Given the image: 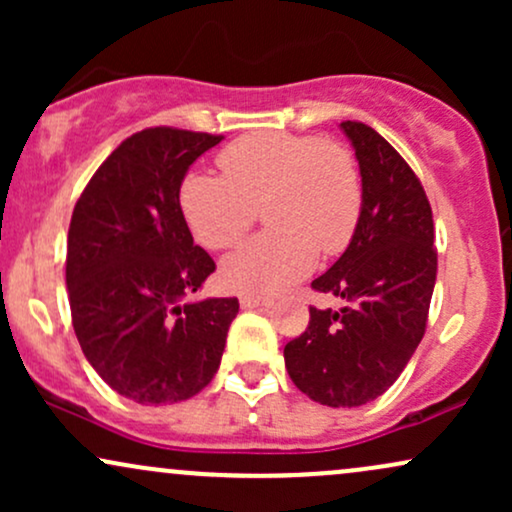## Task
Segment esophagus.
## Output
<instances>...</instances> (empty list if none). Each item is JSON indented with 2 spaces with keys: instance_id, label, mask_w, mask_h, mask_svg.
I'll use <instances>...</instances> for the list:
<instances>
[{
  "instance_id": "obj_1",
  "label": "esophagus",
  "mask_w": 512,
  "mask_h": 512,
  "mask_svg": "<svg viewBox=\"0 0 512 512\" xmlns=\"http://www.w3.org/2000/svg\"><path fill=\"white\" fill-rule=\"evenodd\" d=\"M274 301L272 298H260V296H240V305H243L245 310H252V308H267V305H272Z\"/></svg>"
}]
</instances>
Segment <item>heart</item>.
Returning <instances> with one entry per match:
<instances>
[{
  "instance_id": "heart-1",
  "label": "heart",
  "mask_w": 512,
  "mask_h": 512,
  "mask_svg": "<svg viewBox=\"0 0 512 512\" xmlns=\"http://www.w3.org/2000/svg\"><path fill=\"white\" fill-rule=\"evenodd\" d=\"M223 178L190 173L180 209L209 250H231L262 209L269 231L228 257L221 276L233 291L274 293L301 279L317 250L339 255L354 238L363 209L361 173L337 142L284 132L236 139L219 154Z\"/></svg>"
}]
</instances>
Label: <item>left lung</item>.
<instances>
[{
	"label": "left lung",
	"instance_id": "8db88e82",
	"mask_svg": "<svg viewBox=\"0 0 512 512\" xmlns=\"http://www.w3.org/2000/svg\"><path fill=\"white\" fill-rule=\"evenodd\" d=\"M339 127L356 151L363 209L349 248L313 289L344 305L310 308L284 361L313 402L361 407L395 383L424 337L438 252L431 204L407 161L373 127Z\"/></svg>",
	"mask_w": 512,
	"mask_h": 512
}]
</instances>
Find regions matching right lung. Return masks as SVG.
Here are the masks:
<instances>
[{
  "label": "right lung",
  "mask_w": 512,
  "mask_h": 512,
  "mask_svg": "<svg viewBox=\"0 0 512 512\" xmlns=\"http://www.w3.org/2000/svg\"><path fill=\"white\" fill-rule=\"evenodd\" d=\"M223 137L132 134L76 202L67 238L72 325L93 370L146 407L195 397L219 370L238 298L192 301L216 264L192 240L180 185Z\"/></svg>",
  "instance_id": "obj_1"
}]
</instances>
